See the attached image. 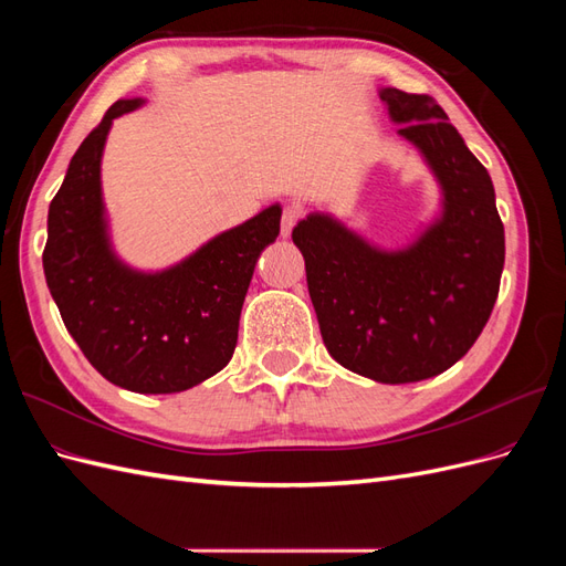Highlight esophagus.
I'll use <instances>...</instances> for the list:
<instances>
[{
	"instance_id": "1",
	"label": "esophagus",
	"mask_w": 566,
	"mask_h": 566,
	"mask_svg": "<svg viewBox=\"0 0 566 566\" xmlns=\"http://www.w3.org/2000/svg\"><path fill=\"white\" fill-rule=\"evenodd\" d=\"M304 217L302 208H297V205H287V208L283 210V217H281V235L287 238L290 233H293L297 221Z\"/></svg>"
}]
</instances>
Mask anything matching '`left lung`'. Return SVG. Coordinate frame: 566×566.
<instances>
[{
	"label": "left lung",
	"instance_id": "1",
	"mask_svg": "<svg viewBox=\"0 0 566 566\" xmlns=\"http://www.w3.org/2000/svg\"><path fill=\"white\" fill-rule=\"evenodd\" d=\"M443 191V214L399 252L370 248L325 214L293 229L325 349L375 382L427 380L465 356L493 312L505 231L486 167L427 94L380 92Z\"/></svg>",
	"mask_w": 566,
	"mask_h": 566
}]
</instances>
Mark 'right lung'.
<instances>
[{
    "label": "right lung",
    "mask_w": 566,
    "mask_h": 566,
    "mask_svg": "<svg viewBox=\"0 0 566 566\" xmlns=\"http://www.w3.org/2000/svg\"><path fill=\"white\" fill-rule=\"evenodd\" d=\"M139 106L142 98L115 101L80 144L49 205L42 264L67 333L108 382L175 394L231 361L256 256L276 241L281 208L271 205L163 273L127 269L108 245L101 153L113 119Z\"/></svg>",
    "instance_id": "right-lung-1"
}]
</instances>
